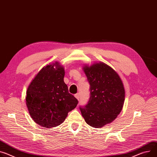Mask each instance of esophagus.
<instances>
[{"label": "esophagus", "mask_w": 157, "mask_h": 157, "mask_svg": "<svg viewBox=\"0 0 157 157\" xmlns=\"http://www.w3.org/2000/svg\"><path fill=\"white\" fill-rule=\"evenodd\" d=\"M75 97L78 100H79V99H80V93L76 94L75 95Z\"/></svg>", "instance_id": "34e87169"}]
</instances>
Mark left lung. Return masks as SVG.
Wrapping results in <instances>:
<instances>
[{"label":"left lung","instance_id":"1","mask_svg":"<svg viewBox=\"0 0 157 157\" xmlns=\"http://www.w3.org/2000/svg\"><path fill=\"white\" fill-rule=\"evenodd\" d=\"M90 84V98L80 110L86 122L92 127L101 128L109 124L121 111L124 89L116 72L103 63L84 67Z\"/></svg>","mask_w":157,"mask_h":157}]
</instances>
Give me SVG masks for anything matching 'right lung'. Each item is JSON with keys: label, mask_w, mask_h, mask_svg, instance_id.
Masks as SVG:
<instances>
[{"label": "right lung", "mask_w": 157, "mask_h": 157, "mask_svg": "<svg viewBox=\"0 0 157 157\" xmlns=\"http://www.w3.org/2000/svg\"><path fill=\"white\" fill-rule=\"evenodd\" d=\"M64 75L63 68L56 62L43 67L28 87L26 100L29 113L34 122L43 127L61 124L78 102L68 92Z\"/></svg>", "instance_id": "add662e5"}]
</instances>
